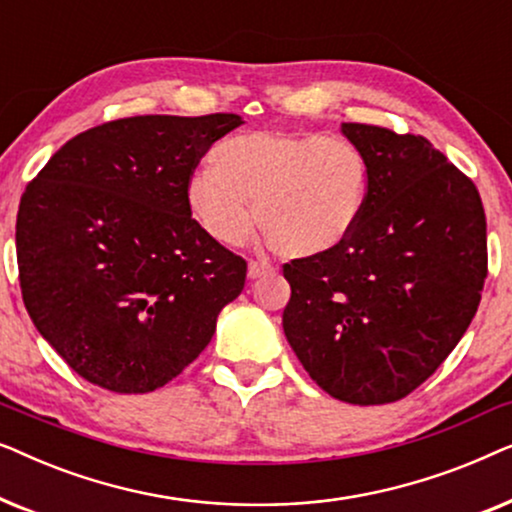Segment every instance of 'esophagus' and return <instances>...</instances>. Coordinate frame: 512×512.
<instances>
[{
    "instance_id": "obj_1",
    "label": "esophagus",
    "mask_w": 512,
    "mask_h": 512,
    "mask_svg": "<svg viewBox=\"0 0 512 512\" xmlns=\"http://www.w3.org/2000/svg\"><path fill=\"white\" fill-rule=\"evenodd\" d=\"M268 272H270L268 265L256 263V261H251V263H249V268H247V275H249V279H261V277L268 275Z\"/></svg>"
}]
</instances>
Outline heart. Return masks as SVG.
Segmentation results:
<instances>
[{"label": "heart", "instance_id": "heart-1", "mask_svg": "<svg viewBox=\"0 0 512 512\" xmlns=\"http://www.w3.org/2000/svg\"><path fill=\"white\" fill-rule=\"evenodd\" d=\"M370 195V167L345 139L321 132L256 130L216 146L214 167L188 179L186 202L212 240L240 244L261 233L286 258L340 249L359 226Z\"/></svg>", "mask_w": 512, "mask_h": 512}]
</instances>
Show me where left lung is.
I'll list each match as a JSON object with an SVG mask.
<instances>
[{
    "mask_svg": "<svg viewBox=\"0 0 512 512\" xmlns=\"http://www.w3.org/2000/svg\"><path fill=\"white\" fill-rule=\"evenodd\" d=\"M340 130L368 160V205L340 249L284 265V335L326 394L394 403L436 373L478 312L485 209L429 139L363 123Z\"/></svg>",
    "mask_w": 512,
    "mask_h": 512,
    "instance_id": "8db88e82",
    "label": "left lung"
}]
</instances>
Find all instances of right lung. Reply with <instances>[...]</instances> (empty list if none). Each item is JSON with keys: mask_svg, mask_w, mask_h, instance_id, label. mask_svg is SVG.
Segmentation results:
<instances>
[{"mask_svg": "<svg viewBox=\"0 0 512 512\" xmlns=\"http://www.w3.org/2000/svg\"><path fill=\"white\" fill-rule=\"evenodd\" d=\"M237 114L132 116L53 153L18 207L20 289L44 340L116 394L165 387L209 345L247 263L191 216L188 179Z\"/></svg>", "mask_w": 512, "mask_h": 512, "instance_id": "right-lung-1", "label": "right lung"}]
</instances>
